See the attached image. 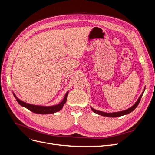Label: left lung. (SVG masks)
<instances>
[{
	"label": "left lung",
	"mask_w": 155,
	"mask_h": 155,
	"mask_svg": "<svg viewBox=\"0 0 155 155\" xmlns=\"http://www.w3.org/2000/svg\"><path fill=\"white\" fill-rule=\"evenodd\" d=\"M145 88H144V91H143V92L142 93V94L140 95V96L139 97L138 100H137V101L135 103V104H134L133 106H132L131 107H130L129 109H127V110H123V111H120V112H110V113H107V112H102V111H99V110H97L94 109H93L92 107H91V109L92 110L95 112V113L97 114H100V115H101V116H107V117H110V118H116V117H120V116H124V115H125V114H129L130 112H131L132 111H133L136 108H137V107L140 101V100H141L142 98V96L143 95V94L145 91Z\"/></svg>",
	"instance_id": "8db88e82"
}]
</instances>
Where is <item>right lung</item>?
Here are the masks:
<instances>
[{
    "label": "right lung",
    "mask_w": 155,
    "mask_h": 155,
    "mask_svg": "<svg viewBox=\"0 0 155 155\" xmlns=\"http://www.w3.org/2000/svg\"><path fill=\"white\" fill-rule=\"evenodd\" d=\"M68 92H67L66 94L64 96V97L63 100L58 105H54V106H49V107H46V106H39V105H34L29 104H26V103L20 100H18V98L16 97V96L14 94V96L16 98L17 101L19 104L21 106L24 107L26 109L30 110V111L34 112L36 114H53L55 112H57L59 111L61 109H62L63 105L65 104V103L67 101V96H68Z\"/></svg>",
    "instance_id": "1"
}]
</instances>
